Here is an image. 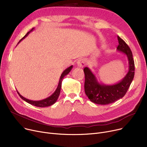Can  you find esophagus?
Segmentation results:
<instances>
[{
	"instance_id": "esophagus-1",
	"label": "esophagus",
	"mask_w": 147,
	"mask_h": 147,
	"mask_svg": "<svg viewBox=\"0 0 147 147\" xmlns=\"http://www.w3.org/2000/svg\"><path fill=\"white\" fill-rule=\"evenodd\" d=\"M77 65L79 67H83L86 65V60L84 59H80L77 61Z\"/></svg>"
}]
</instances>
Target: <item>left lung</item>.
I'll return each instance as SVG.
<instances>
[{
    "label": "left lung",
    "instance_id": "8db88e82",
    "mask_svg": "<svg viewBox=\"0 0 147 147\" xmlns=\"http://www.w3.org/2000/svg\"><path fill=\"white\" fill-rule=\"evenodd\" d=\"M119 45L117 50L125 55L128 60V72L119 82L113 84H105L97 81L95 75L88 67L84 68L85 75L84 91L90 100L98 105H108L125 96L133 80L135 64L132 53L129 46L118 36Z\"/></svg>",
    "mask_w": 147,
    "mask_h": 147
}]
</instances>
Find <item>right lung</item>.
Masks as SVG:
<instances>
[{"instance_id": "right-lung-1", "label": "right lung", "mask_w": 147, "mask_h": 147, "mask_svg": "<svg viewBox=\"0 0 147 147\" xmlns=\"http://www.w3.org/2000/svg\"><path fill=\"white\" fill-rule=\"evenodd\" d=\"M34 29V28H32L31 30L30 31H29L22 39L21 40L19 41L18 44L23 39H24L25 37H26L28 34L30 33L31 31H32ZM73 68V65H71L70 67H68L67 68H66V69L65 70H64V71L62 73L61 76H60V80H59V82H58V86L57 87L56 90H55V92L50 96H49L48 97H47V98L45 99H43V100H38V101H35V100H29L28 99H26L25 97H23L21 94H20V93H19L18 91V93L19 94V96H20L21 98L22 99H23L24 100H25V102H26L27 103L31 104L32 105H34V106H37V107H47V106H50L53 104H54L56 101L57 100L58 98V96H59L60 95V91H61V83H62V81L63 80V78L66 76L67 75L68 73H69L70 72V71Z\"/></svg>"}]
</instances>
